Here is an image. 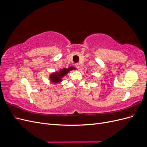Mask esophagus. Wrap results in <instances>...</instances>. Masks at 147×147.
Segmentation results:
<instances>
[{"label": "esophagus", "mask_w": 147, "mask_h": 147, "mask_svg": "<svg viewBox=\"0 0 147 147\" xmlns=\"http://www.w3.org/2000/svg\"><path fill=\"white\" fill-rule=\"evenodd\" d=\"M75 67H77V69H78V68L80 67V66H79V64H75Z\"/></svg>", "instance_id": "obj_1"}]
</instances>
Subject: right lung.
Wrapping results in <instances>:
<instances>
[{
  "mask_svg": "<svg viewBox=\"0 0 147 147\" xmlns=\"http://www.w3.org/2000/svg\"><path fill=\"white\" fill-rule=\"evenodd\" d=\"M75 67H71L70 68L68 69H63V70H60L59 73H56L53 74L50 77V78L51 80V81L55 82V83H57V82H61V78L63 76H64L65 75L68 73L69 71L74 69Z\"/></svg>",
  "mask_w": 147,
  "mask_h": 147,
  "instance_id": "add662e5",
  "label": "right lung"
}]
</instances>
